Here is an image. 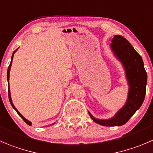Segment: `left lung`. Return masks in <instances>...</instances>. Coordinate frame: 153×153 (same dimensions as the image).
<instances>
[{
	"label": "left lung",
	"mask_w": 153,
	"mask_h": 153,
	"mask_svg": "<svg viewBox=\"0 0 153 153\" xmlns=\"http://www.w3.org/2000/svg\"><path fill=\"white\" fill-rule=\"evenodd\" d=\"M110 47L126 71L129 87L127 101L111 119H96L89 112L88 114L94 123L101 126H121L128 121L143 104L146 94L147 74L141 56L123 36L115 35L112 39Z\"/></svg>",
	"instance_id": "left-lung-1"
}]
</instances>
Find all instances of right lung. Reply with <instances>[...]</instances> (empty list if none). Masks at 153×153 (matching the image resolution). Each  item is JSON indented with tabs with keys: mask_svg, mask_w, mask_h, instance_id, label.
<instances>
[{
	"mask_svg": "<svg viewBox=\"0 0 153 153\" xmlns=\"http://www.w3.org/2000/svg\"><path fill=\"white\" fill-rule=\"evenodd\" d=\"M17 49H16L15 51H14L13 52V56H12V58H11V62H10V66H9V68H8V70H7V81H9V79H10V68H11V65H12V61H13V55H14V53H15L16 52V50ZM8 96H9V100H10V104H11V105H12V107H13V109L14 110H16V111L17 112V113H18L19 115V116L20 117L22 118V119H23V120H24L25 122L26 123H27V125H28V126H31V123H30V121H28V120H27V119H26L24 117V116H22V115L21 114V113H19V112L18 111V110H17V109L15 107V106L13 105V101H12V99H11V94H10V87H9V90H8Z\"/></svg>",
	"mask_w": 153,
	"mask_h": 153,
	"instance_id": "right-lung-1",
	"label": "right lung"
}]
</instances>
